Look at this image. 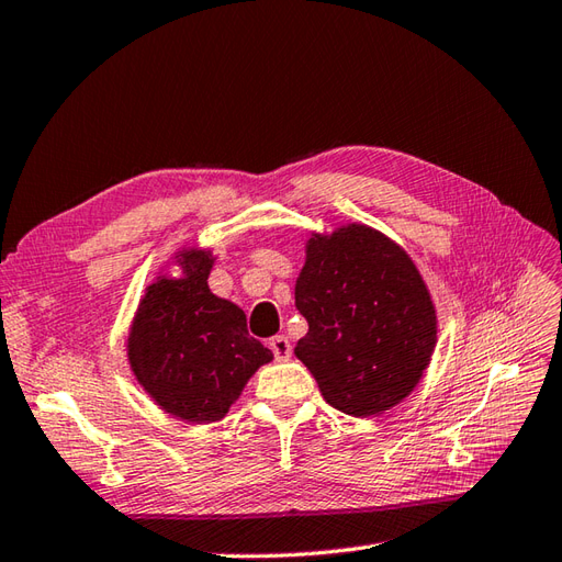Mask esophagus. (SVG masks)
Returning <instances> with one entry per match:
<instances>
[{"label":"esophagus","instance_id":"obj_1","mask_svg":"<svg viewBox=\"0 0 562 562\" xmlns=\"http://www.w3.org/2000/svg\"><path fill=\"white\" fill-rule=\"evenodd\" d=\"M268 345H270L272 355H276V359H278V361H286V359L292 357V342H290V337H284V335H276V337H272V340H270Z\"/></svg>","mask_w":562,"mask_h":562}]
</instances>
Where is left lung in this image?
<instances>
[{
  "mask_svg": "<svg viewBox=\"0 0 562 562\" xmlns=\"http://www.w3.org/2000/svg\"><path fill=\"white\" fill-rule=\"evenodd\" d=\"M294 299L308 323L294 355L330 407L383 414L419 385L438 321L422 272L400 244L357 222L311 234Z\"/></svg>",
  "mask_w": 562,
  "mask_h": 562,
  "instance_id": "8db88e82",
  "label": "left lung"
}]
</instances>
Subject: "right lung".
Here are the masks:
<instances>
[{
    "instance_id": "obj_1",
    "label": "right lung",
    "mask_w": 562,
    "mask_h": 562,
    "mask_svg": "<svg viewBox=\"0 0 562 562\" xmlns=\"http://www.w3.org/2000/svg\"><path fill=\"white\" fill-rule=\"evenodd\" d=\"M181 276L146 286L126 340L138 385L167 414L189 424L220 422L272 351L246 330L244 311L207 286L215 258L175 256Z\"/></svg>"
}]
</instances>
